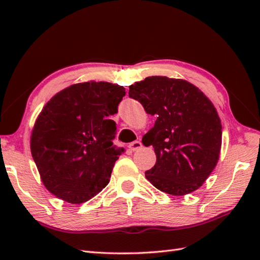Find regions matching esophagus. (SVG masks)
<instances>
[{
	"label": "esophagus",
	"mask_w": 260,
	"mask_h": 260,
	"mask_svg": "<svg viewBox=\"0 0 260 260\" xmlns=\"http://www.w3.org/2000/svg\"><path fill=\"white\" fill-rule=\"evenodd\" d=\"M128 147L131 148L132 151H137V150H140V148L142 147V143L140 141H135L133 143H131V144L128 145Z\"/></svg>",
	"instance_id": "1"
}]
</instances>
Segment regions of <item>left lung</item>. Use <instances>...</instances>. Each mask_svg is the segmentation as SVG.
I'll return each instance as SVG.
<instances>
[{"instance_id": "1", "label": "left lung", "mask_w": 260, "mask_h": 260, "mask_svg": "<svg viewBox=\"0 0 260 260\" xmlns=\"http://www.w3.org/2000/svg\"><path fill=\"white\" fill-rule=\"evenodd\" d=\"M128 95L147 114L156 116L142 139L156 155L145 178L168 194L198 190L217 165L221 150V120L211 101L189 81L164 76L135 82Z\"/></svg>"}]
</instances>
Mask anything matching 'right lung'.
<instances>
[{"label": "right lung", "mask_w": 260, "mask_h": 260, "mask_svg": "<svg viewBox=\"0 0 260 260\" xmlns=\"http://www.w3.org/2000/svg\"><path fill=\"white\" fill-rule=\"evenodd\" d=\"M123 86L105 81L71 85L56 93L39 114L31 132L32 157L46 189L79 204L109 183L124 152L113 144Z\"/></svg>", "instance_id": "obj_1"}]
</instances>
